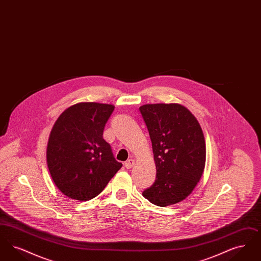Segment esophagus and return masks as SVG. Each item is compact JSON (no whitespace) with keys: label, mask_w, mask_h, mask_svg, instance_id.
I'll list each match as a JSON object with an SVG mask.
<instances>
[{"label":"esophagus","mask_w":261,"mask_h":261,"mask_svg":"<svg viewBox=\"0 0 261 261\" xmlns=\"http://www.w3.org/2000/svg\"><path fill=\"white\" fill-rule=\"evenodd\" d=\"M134 163H135L134 160H128V161L124 163L125 167H126L127 169H130V168L133 167Z\"/></svg>","instance_id":"1"}]
</instances>
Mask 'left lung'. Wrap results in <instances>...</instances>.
Segmentation results:
<instances>
[{"label": "left lung", "mask_w": 261, "mask_h": 261, "mask_svg": "<svg viewBox=\"0 0 261 261\" xmlns=\"http://www.w3.org/2000/svg\"><path fill=\"white\" fill-rule=\"evenodd\" d=\"M140 112L151 141L156 178L143 197L159 206L182 201L199 183L205 141L199 121L180 103H147Z\"/></svg>", "instance_id": "left-lung-1"}]
</instances>
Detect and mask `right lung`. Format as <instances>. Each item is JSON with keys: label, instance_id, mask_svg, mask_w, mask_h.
<instances>
[{"label": "right lung", "instance_id": "add662e5", "mask_svg": "<svg viewBox=\"0 0 261 261\" xmlns=\"http://www.w3.org/2000/svg\"><path fill=\"white\" fill-rule=\"evenodd\" d=\"M114 106L78 102L66 109L51 128L47 164L58 189L69 199L97 197L121 168L102 133Z\"/></svg>", "mask_w": 261, "mask_h": 261}]
</instances>
